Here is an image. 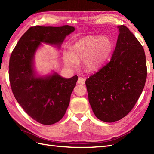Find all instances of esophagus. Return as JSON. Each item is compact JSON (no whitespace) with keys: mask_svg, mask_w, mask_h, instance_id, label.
<instances>
[{"mask_svg":"<svg viewBox=\"0 0 154 154\" xmlns=\"http://www.w3.org/2000/svg\"><path fill=\"white\" fill-rule=\"evenodd\" d=\"M85 80H86L85 78L80 77H79V79H78L77 83L79 84H81V85H84L85 83Z\"/></svg>","mask_w":154,"mask_h":154,"instance_id":"34e87169","label":"esophagus"}]
</instances>
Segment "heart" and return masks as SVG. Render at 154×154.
Returning <instances> with one entry per match:
<instances>
[{"mask_svg":"<svg viewBox=\"0 0 154 154\" xmlns=\"http://www.w3.org/2000/svg\"><path fill=\"white\" fill-rule=\"evenodd\" d=\"M113 50V43L105 36H86L75 41L63 54L64 63L75 68L77 63L83 61L89 70L94 71L104 63Z\"/></svg>","mask_w":154,"mask_h":154,"instance_id":"obj_1","label":"heart"}]
</instances>
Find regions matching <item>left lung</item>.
Returning <instances> with one entry per match:
<instances>
[{
    "label": "left lung",
    "mask_w": 154,
    "mask_h": 154,
    "mask_svg": "<svg viewBox=\"0 0 154 154\" xmlns=\"http://www.w3.org/2000/svg\"><path fill=\"white\" fill-rule=\"evenodd\" d=\"M118 28L119 35L110 61L85 81L94 115L106 122L122 119L132 110L147 77L142 45L125 26Z\"/></svg>",
    "instance_id": "left-lung-1"
}]
</instances>
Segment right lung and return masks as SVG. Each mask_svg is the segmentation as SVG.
Listing matches in <instances>:
<instances>
[{"label":"right lung","mask_w":154,"mask_h":154,"mask_svg":"<svg viewBox=\"0 0 154 154\" xmlns=\"http://www.w3.org/2000/svg\"><path fill=\"white\" fill-rule=\"evenodd\" d=\"M75 28L31 27L23 34L9 61V80L15 99L32 119L44 125L57 122L66 112L78 77L63 78L57 73L37 77L34 57L41 42L60 48Z\"/></svg>","instance_id":"add662e5"}]
</instances>
